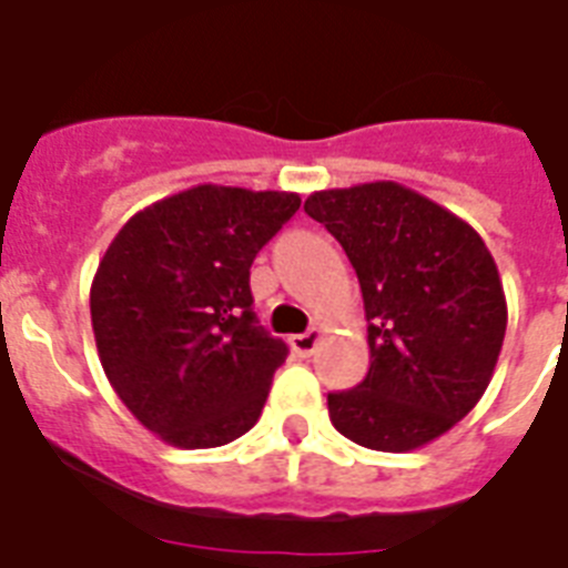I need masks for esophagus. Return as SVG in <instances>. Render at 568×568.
<instances>
[{"label":"esophagus","mask_w":568,"mask_h":568,"mask_svg":"<svg viewBox=\"0 0 568 568\" xmlns=\"http://www.w3.org/2000/svg\"><path fill=\"white\" fill-rule=\"evenodd\" d=\"M321 342V329H306V333H297V336L288 338V345L297 356H312L315 354V347Z\"/></svg>","instance_id":"obj_1"}]
</instances>
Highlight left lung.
<instances>
[{
  "instance_id": "obj_1",
  "label": "left lung",
  "mask_w": 568,
  "mask_h": 568,
  "mask_svg": "<svg viewBox=\"0 0 568 568\" xmlns=\"http://www.w3.org/2000/svg\"><path fill=\"white\" fill-rule=\"evenodd\" d=\"M303 209L345 247L368 321V374L329 392V422L363 448H422L493 379L507 329L493 253L457 214L397 182L315 191Z\"/></svg>"
}]
</instances>
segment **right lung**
<instances>
[{
  "mask_svg": "<svg viewBox=\"0 0 568 568\" xmlns=\"http://www.w3.org/2000/svg\"><path fill=\"white\" fill-rule=\"evenodd\" d=\"M301 209L285 191L196 185L129 217L91 285L100 363L146 430L217 448L258 422L288 347L258 327L250 265Z\"/></svg>",
  "mask_w": 568,
  "mask_h": 568,
  "instance_id": "obj_1",
  "label": "right lung"
}]
</instances>
